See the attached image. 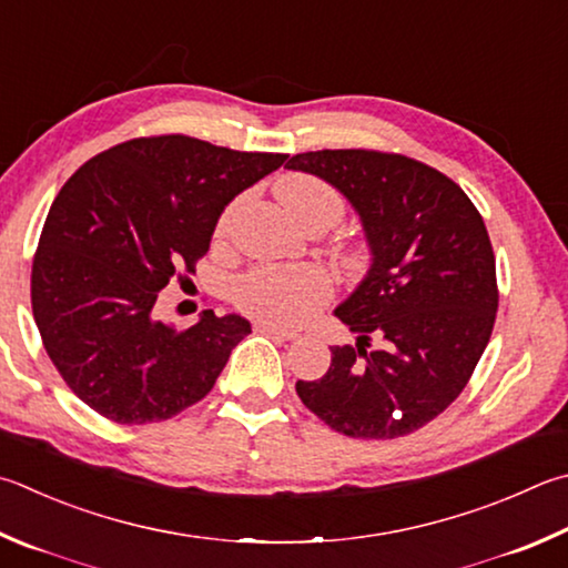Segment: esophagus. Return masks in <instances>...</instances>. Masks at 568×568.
Returning a JSON list of instances; mask_svg holds the SVG:
<instances>
[{
    "mask_svg": "<svg viewBox=\"0 0 568 568\" xmlns=\"http://www.w3.org/2000/svg\"><path fill=\"white\" fill-rule=\"evenodd\" d=\"M255 329H257V333L275 335V337H281V339H297V337H301V333H297V329H293V327H283V325H275V323H257V325H255Z\"/></svg>",
    "mask_w": 568,
    "mask_h": 568,
    "instance_id": "esophagus-1",
    "label": "esophagus"
}]
</instances>
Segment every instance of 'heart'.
I'll list each match as a JSON object with an SVG mask.
<instances>
[{
    "label": "heart",
    "mask_w": 568,
    "mask_h": 568,
    "mask_svg": "<svg viewBox=\"0 0 568 568\" xmlns=\"http://www.w3.org/2000/svg\"><path fill=\"white\" fill-rule=\"evenodd\" d=\"M281 201L293 221L311 213H329L337 221L343 215V201L323 181L311 176H293L281 183ZM233 209L225 211L219 231L229 229ZM333 287L327 275L313 265H255L233 285V301L241 311L273 323H303L317 307H323Z\"/></svg>",
    "instance_id": "obj_1"
}]
</instances>
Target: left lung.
<instances>
[{
	"label": "left lung",
	"mask_w": 568,
	"mask_h": 568,
	"mask_svg": "<svg viewBox=\"0 0 568 568\" xmlns=\"http://www.w3.org/2000/svg\"><path fill=\"white\" fill-rule=\"evenodd\" d=\"M285 169L333 185L369 251L335 307L357 343L329 349L327 373L297 379V397L347 437H405L459 397L489 343L499 295L481 215L445 173L399 153L307 151ZM369 334L384 339L373 354Z\"/></svg>",
	"instance_id": "left-lung-1"
}]
</instances>
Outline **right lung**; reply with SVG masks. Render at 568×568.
Instances as JSON below:
<instances>
[{
    "label": "right lung",
    "instance_id": "add662e5",
    "mask_svg": "<svg viewBox=\"0 0 568 568\" xmlns=\"http://www.w3.org/2000/svg\"><path fill=\"white\" fill-rule=\"evenodd\" d=\"M285 159L153 136L99 153L64 183L34 255L32 311L81 402L146 425L209 395L251 323L203 311L176 329L159 317V293L183 267L193 273L225 205Z\"/></svg>",
    "mask_w": 568,
    "mask_h": 568
}]
</instances>
